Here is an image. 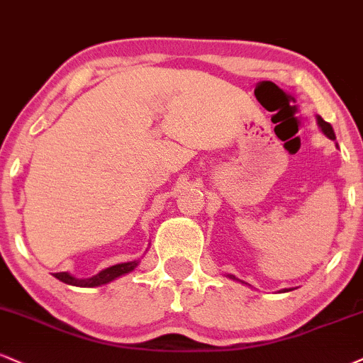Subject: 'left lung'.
Returning a JSON list of instances; mask_svg holds the SVG:
<instances>
[{"label":"left lung","mask_w":363,"mask_h":363,"mask_svg":"<svg viewBox=\"0 0 363 363\" xmlns=\"http://www.w3.org/2000/svg\"><path fill=\"white\" fill-rule=\"evenodd\" d=\"M318 125L321 126L323 133H325L326 137H330L331 140H335V132H333V128H331V125L328 123V121H325L321 116H318Z\"/></svg>","instance_id":"obj_1"}]
</instances>
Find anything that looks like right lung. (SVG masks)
I'll use <instances>...</instances> for the list:
<instances>
[{
	"label": "right lung",
	"mask_w": 363,
	"mask_h": 363,
	"mask_svg": "<svg viewBox=\"0 0 363 363\" xmlns=\"http://www.w3.org/2000/svg\"><path fill=\"white\" fill-rule=\"evenodd\" d=\"M138 262L133 260V262H125V264H118V265H113V267H108L101 270L99 274H96L94 277L91 279H76L72 276H69L67 272H57L54 276L59 279V281H62L65 284H71V286H79V287H94V286H101V284H106L113 281V279L123 276V274H128L132 272V270L137 267Z\"/></svg>",
	"instance_id": "right-lung-1"
}]
</instances>
